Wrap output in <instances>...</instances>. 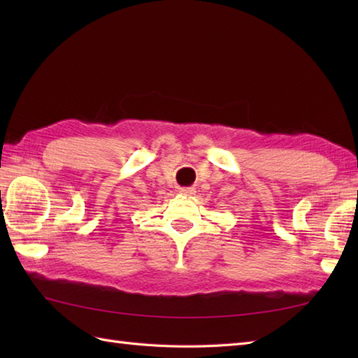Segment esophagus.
Listing matches in <instances>:
<instances>
[{
  "label": "esophagus",
  "instance_id": "1",
  "mask_svg": "<svg viewBox=\"0 0 358 358\" xmlns=\"http://www.w3.org/2000/svg\"><path fill=\"white\" fill-rule=\"evenodd\" d=\"M180 192L183 195H194L195 194V189L194 187H181Z\"/></svg>",
  "mask_w": 358,
  "mask_h": 358
}]
</instances>
